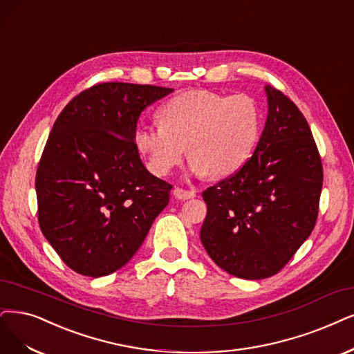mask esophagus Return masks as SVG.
Wrapping results in <instances>:
<instances>
[{
    "mask_svg": "<svg viewBox=\"0 0 354 354\" xmlns=\"http://www.w3.org/2000/svg\"><path fill=\"white\" fill-rule=\"evenodd\" d=\"M174 195H175V198H178V200H189V198L195 197V191L184 189V188L178 187V188L174 189Z\"/></svg>",
    "mask_w": 354,
    "mask_h": 354,
    "instance_id": "34e87169",
    "label": "esophagus"
}]
</instances>
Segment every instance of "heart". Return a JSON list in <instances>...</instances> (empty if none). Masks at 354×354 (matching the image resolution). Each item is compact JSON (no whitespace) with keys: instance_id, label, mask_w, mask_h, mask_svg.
<instances>
[{"instance_id":"b5f03b06","label":"heart","mask_w":354,"mask_h":354,"mask_svg":"<svg viewBox=\"0 0 354 354\" xmlns=\"http://www.w3.org/2000/svg\"><path fill=\"white\" fill-rule=\"evenodd\" d=\"M160 127H138L137 150L150 172L167 176L180 165L185 147L195 175L223 179L250 160L261 131L257 103L246 95L225 96L188 90L157 112Z\"/></svg>"}]
</instances>
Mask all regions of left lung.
I'll list each match as a JSON object with an SVG mask.
<instances>
[{"mask_svg":"<svg viewBox=\"0 0 354 354\" xmlns=\"http://www.w3.org/2000/svg\"><path fill=\"white\" fill-rule=\"evenodd\" d=\"M268 116L254 154L236 174L203 192L200 238L214 263L234 277L277 274L315 227L322 162L304 113L266 87Z\"/></svg>","mask_w":354,"mask_h":354,"instance_id":"left-lung-1","label":"left lung"}]
</instances>
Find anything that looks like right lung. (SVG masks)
I'll list each match as a JSON object with an SVG mask.
<instances>
[{
  "label": "right lung",
  "mask_w": 354,
  "mask_h": 354,
  "mask_svg": "<svg viewBox=\"0 0 354 354\" xmlns=\"http://www.w3.org/2000/svg\"><path fill=\"white\" fill-rule=\"evenodd\" d=\"M174 88L108 82L58 115L36 170L39 226L59 258L87 277L124 267L169 203L172 185L144 167L141 112Z\"/></svg>",
  "instance_id": "1"
}]
</instances>
